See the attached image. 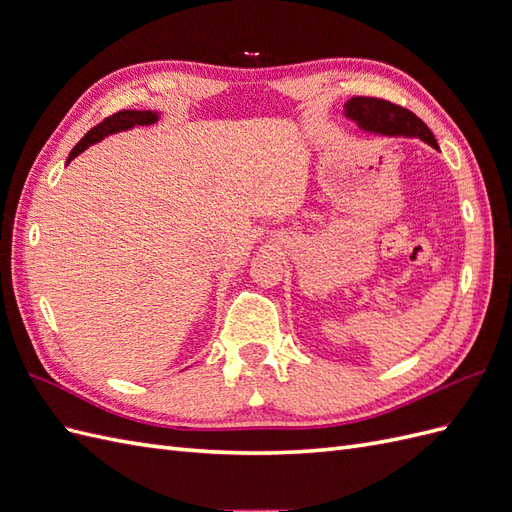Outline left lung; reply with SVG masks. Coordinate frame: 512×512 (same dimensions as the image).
Wrapping results in <instances>:
<instances>
[{"instance_id": "left-lung-1", "label": "left lung", "mask_w": 512, "mask_h": 512, "mask_svg": "<svg viewBox=\"0 0 512 512\" xmlns=\"http://www.w3.org/2000/svg\"><path fill=\"white\" fill-rule=\"evenodd\" d=\"M344 115L354 121L363 132L380 136H406L421 138L423 143L438 149L436 138L425 123L418 119L408 108H401L393 102L380 98H350L344 104Z\"/></svg>"}]
</instances>
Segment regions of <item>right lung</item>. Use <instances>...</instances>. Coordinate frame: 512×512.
Segmentation results:
<instances>
[{
    "instance_id": "1",
    "label": "right lung",
    "mask_w": 512,
    "mask_h": 512,
    "mask_svg": "<svg viewBox=\"0 0 512 512\" xmlns=\"http://www.w3.org/2000/svg\"><path fill=\"white\" fill-rule=\"evenodd\" d=\"M160 119V113L158 111H119L111 117H106L102 123H98L96 128H91L83 138L81 143L76 145L72 151H70V158H68V164L79 156V153H83L87 147L100 143L102 138L111 136V134H117V132H126V130H132L136 126H151V123H156Z\"/></svg>"
}]
</instances>
